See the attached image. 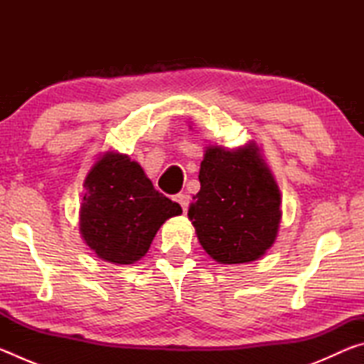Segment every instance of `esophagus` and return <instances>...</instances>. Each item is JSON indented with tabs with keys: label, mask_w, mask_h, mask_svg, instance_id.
I'll list each match as a JSON object with an SVG mask.
<instances>
[{
	"label": "esophagus",
	"mask_w": 364,
	"mask_h": 364,
	"mask_svg": "<svg viewBox=\"0 0 364 364\" xmlns=\"http://www.w3.org/2000/svg\"><path fill=\"white\" fill-rule=\"evenodd\" d=\"M175 199H176V202H178V204H180V205H181V208H183V210H184V212H186V210H188V207H189L191 197H189L188 194H178V196L175 197Z\"/></svg>",
	"instance_id": "34e87169"
}]
</instances>
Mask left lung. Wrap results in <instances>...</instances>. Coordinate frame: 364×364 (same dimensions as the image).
<instances>
[{"mask_svg":"<svg viewBox=\"0 0 364 364\" xmlns=\"http://www.w3.org/2000/svg\"><path fill=\"white\" fill-rule=\"evenodd\" d=\"M199 181L188 215L207 254L225 264L260 258L278 234L281 194L257 147H208Z\"/></svg>","mask_w":364,"mask_h":364,"instance_id":"obj_1","label":"left lung"}]
</instances>
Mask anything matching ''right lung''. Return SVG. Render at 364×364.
I'll use <instances>...</instances> for the list:
<instances>
[{
  "mask_svg": "<svg viewBox=\"0 0 364 364\" xmlns=\"http://www.w3.org/2000/svg\"><path fill=\"white\" fill-rule=\"evenodd\" d=\"M181 212L180 204L152 186L136 162L110 152L85 180L80 231L102 260L132 264L146 255L159 228Z\"/></svg>",
  "mask_w": 364,
  "mask_h": 364,
  "instance_id": "add662e5",
  "label": "right lung"
}]
</instances>
